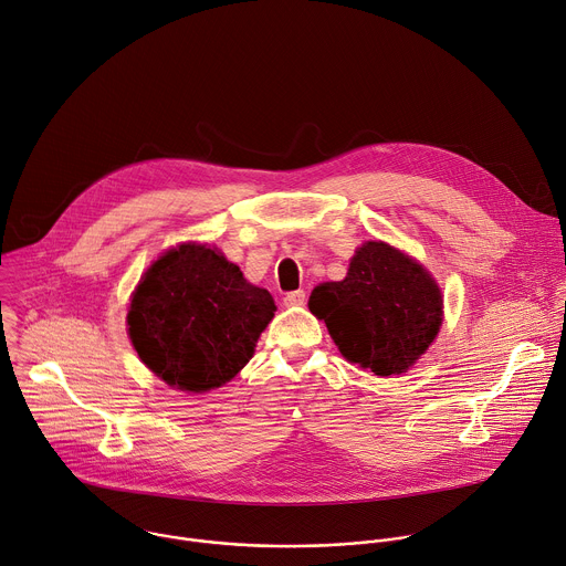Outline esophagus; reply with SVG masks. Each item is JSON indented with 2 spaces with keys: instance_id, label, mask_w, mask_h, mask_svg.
I'll list each match as a JSON object with an SVG mask.
<instances>
[{
  "instance_id": "34e87169",
  "label": "esophagus",
  "mask_w": 566,
  "mask_h": 566,
  "mask_svg": "<svg viewBox=\"0 0 566 566\" xmlns=\"http://www.w3.org/2000/svg\"><path fill=\"white\" fill-rule=\"evenodd\" d=\"M284 304L286 306H302V304H306V293L302 289L291 291V293L284 295Z\"/></svg>"
}]
</instances>
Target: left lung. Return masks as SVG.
Masks as SVG:
<instances>
[{
    "mask_svg": "<svg viewBox=\"0 0 566 566\" xmlns=\"http://www.w3.org/2000/svg\"><path fill=\"white\" fill-rule=\"evenodd\" d=\"M308 308L339 353L375 375L405 373L436 339L442 295L433 277L385 242H366L342 282L313 289Z\"/></svg>",
    "mask_w": 566,
    "mask_h": 566,
    "instance_id": "1",
    "label": "left lung"
}]
</instances>
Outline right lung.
I'll return each mask as SVG.
<instances>
[{"label":"right lung","mask_w":566,"mask_h":566,"mask_svg":"<svg viewBox=\"0 0 566 566\" xmlns=\"http://www.w3.org/2000/svg\"><path fill=\"white\" fill-rule=\"evenodd\" d=\"M266 289L251 286L222 253L181 244L137 284L128 333L142 361L181 391H211L235 378L273 319Z\"/></svg>","instance_id":"obj_1"}]
</instances>
